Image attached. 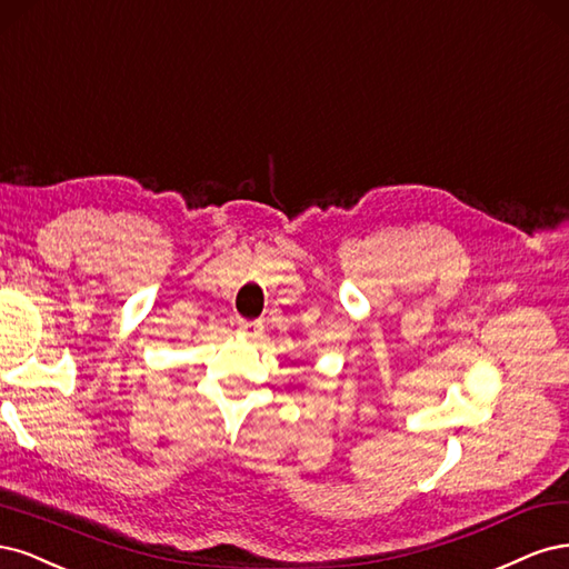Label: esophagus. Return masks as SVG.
<instances>
[{"label":"esophagus","mask_w":569,"mask_h":569,"mask_svg":"<svg viewBox=\"0 0 569 569\" xmlns=\"http://www.w3.org/2000/svg\"><path fill=\"white\" fill-rule=\"evenodd\" d=\"M238 333L246 338H258L262 333L260 321H238Z\"/></svg>","instance_id":"esophagus-1"}]
</instances>
